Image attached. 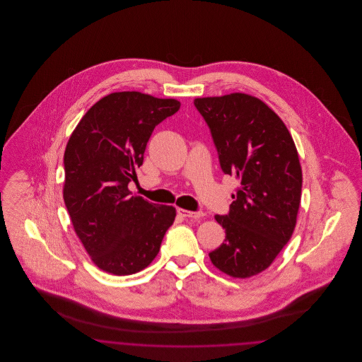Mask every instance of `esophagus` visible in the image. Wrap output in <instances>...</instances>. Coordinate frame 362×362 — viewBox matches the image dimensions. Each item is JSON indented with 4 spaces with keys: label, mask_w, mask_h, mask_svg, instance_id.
I'll use <instances>...</instances> for the list:
<instances>
[{
    "label": "esophagus",
    "mask_w": 362,
    "mask_h": 362,
    "mask_svg": "<svg viewBox=\"0 0 362 362\" xmlns=\"http://www.w3.org/2000/svg\"><path fill=\"white\" fill-rule=\"evenodd\" d=\"M177 214L185 217V218H202L205 216L204 211H189V210L180 209V207L177 209Z\"/></svg>",
    "instance_id": "obj_1"
}]
</instances>
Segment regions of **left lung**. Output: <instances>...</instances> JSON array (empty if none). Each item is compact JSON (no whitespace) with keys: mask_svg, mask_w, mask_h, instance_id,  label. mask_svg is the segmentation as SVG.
<instances>
[{"mask_svg":"<svg viewBox=\"0 0 362 362\" xmlns=\"http://www.w3.org/2000/svg\"><path fill=\"white\" fill-rule=\"evenodd\" d=\"M214 139L221 168L239 180L229 214L216 216L225 240L209 254L233 278L264 272L291 240L301 201L303 173L282 119L247 93L197 98Z\"/></svg>","mask_w":362,"mask_h":362,"instance_id":"left-lung-1","label":"left lung"}]
</instances>
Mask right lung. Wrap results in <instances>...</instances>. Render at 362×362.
<instances>
[{"mask_svg":"<svg viewBox=\"0 0 362 362\" xmlns=\"http://www.w3.org/2000/svg\"><path fill=\"white\" fill-rule=\"evenodd\" d=\"M180 108L176 99L136 90L112 92L93 104L70 136L64 201L92 262L114 276L148 267L160 251L176 209L130 195L156 126Z\"/></svg>","mask_w":362,"mask_h":362,"instance_id":"obj_1","label":"right lung"}]
</instances>
